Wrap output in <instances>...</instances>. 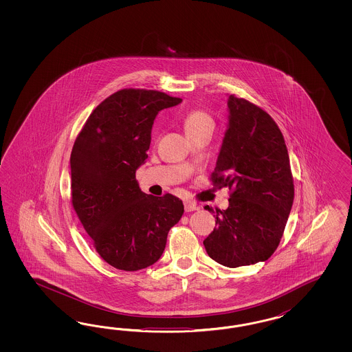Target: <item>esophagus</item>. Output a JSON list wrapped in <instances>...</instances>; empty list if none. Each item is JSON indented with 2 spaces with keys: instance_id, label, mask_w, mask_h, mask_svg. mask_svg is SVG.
Returning <instances> with one entry per match:
<instances>
[{
  "instance_id": "34e87169",
  "label": "esophagus",
  "mask_w": 352,
  "mask_h": 352,
  "mask_svg": "<svg viewBox=\"0 0 352 352\" xmlns=\"http://www.w3.org/2000/svg\"><path fill=\"white\" fill-rule=\"evenodd\" d=\"M184 210L186 212H195V210H199V206L193 203H184Z\"/></svg>"
}]
</instances>
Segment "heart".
<instances>
[{"label":"heart","instance_id":"heart-1","mask_svg":"<svg viewBox=\"0 0 352 352\" xmlns=\"http://www.w3.org/2000/svg\"><path fill=\"white\" fill-rule=\"evenodd\" d=\"M183 126H184L186 134L188 135L205 126H213V120L206 112L196 109L186 115V118L183 120Z\"/></svg>","mask_w":352,"mask_h":352}]
</instances>
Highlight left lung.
I'll return each instance as SVG.
<instances>
[{
    "label": "left lung",
    "instance_id": "1",
    "mask_svg": "<svg viewBox=\"0 0 352 352\" xmlns=\"http://www.w3.org/2000/svg\"><path fill=\"white\" fill-rule=\"evenodd\" d=\"M228 121L212 181L232 193L215 213L204 240L209 256L226 267L249 266L274 254L294 199L288 149L272 118L245 99L228 96Z\"/></svg>",
    "mask_w": 352,
    "mask_h": 352
}]
</instances>
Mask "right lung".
Instances as JSON below:
<instances>
[{
  "label": "right lung",
  "mask_w": 352,
  "mask_h": 352,
  "mask_svg": "<svg viewBox=\"0 0 352 352\" xmlns=\"http://www.w3.org/2000/svg\"><path fill=\"white\" fill-rule=\"evenodd\" d=\"M181 102L155 90H120L96 107L76 139L72 204L99 256L118 270L138 271L156 263L169 230L184 212L178 197L147 195L135 179L148 157L157 113Z\"/></svg>",
  "instance_id": "right-lung-1"
}]
</instances>
